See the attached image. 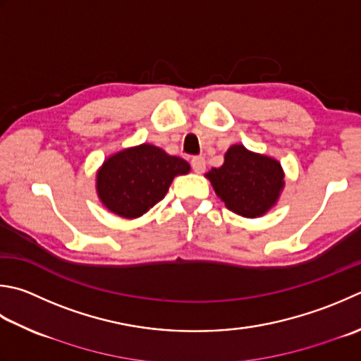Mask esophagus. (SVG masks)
Listing matches in <instances>:
<instances>
[{"instance_id":"34e87169","label":"esophagus","mask_w":361,"mask_h":361,"mask_svg":"<svg viewBox=\"0 0 361 361\" xmlns=\"http://www.w3.org/2000/svg\"><path fill=\"white\" fill-rule=\"evenodd\" d=\"M190 166H192L194 172L202 173V172H204V169H207V161H204L203 157H194L192 159H190Z\"/></svg>"}]
</instances>
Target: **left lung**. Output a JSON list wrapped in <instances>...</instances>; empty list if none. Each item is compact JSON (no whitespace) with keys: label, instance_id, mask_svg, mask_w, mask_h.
Segmentation results:
<instances>
[{"label":"left lung","instance_id":"8db88e82","mask_svg":"<svg viewBox=\"0 0 361 361\" xmlns=\"http://www.w3.org/2000/svg\"><path fill=\"white\" fill-rule=\"evenodd\" d=\"M204 176L225 207L250 219L266 214L277 203L285 186L280 162L247 150L244 145H231L225 153L224 164L211 169Z\"/></svg>","mask_w":361,"mask_h":361}]
</instances>
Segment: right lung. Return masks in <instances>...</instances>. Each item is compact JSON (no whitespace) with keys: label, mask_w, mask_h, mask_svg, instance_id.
Segmentation results:
<instances>
[{"label":"right lung","mask_w":361,"mask_h":361,"mask_svg":"<svg viewBox=\"0 0 361 361\" xmlns=\"http://www.w3.org/2000/svg\"><path fill=\"white\" fill-rule=\"evenodd\" d=\"M190 166L150 144L125 148L103 162L97 172V192L111 213L136 219L164 199L176 175Z\"/></svg>","instance_id":"obj_1"}]
</instances>
